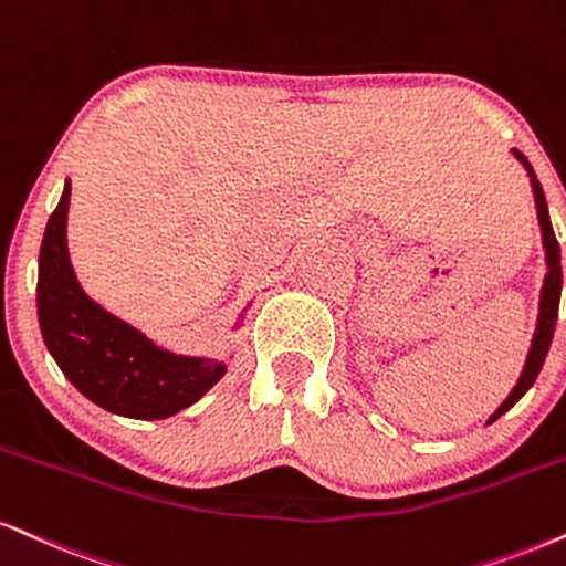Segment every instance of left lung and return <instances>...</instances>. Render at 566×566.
Segmentation results:
<instances>
[{
  "label": "left lung",
  "instance_id": "8db88e82",
  "mask_svg": "<svg viewBox=\"0 0 566 566\" xmlns=\"http://www.w3.org/2000/svg\"><path fill=\"white\" fill-rule=\"evenodd\" d=\"M514 155L522 160V166L527 168L530 181H533L535 208H537V221H541V231H543V248H546L548 274H546V279H543L541 313H537V329H535V337H533V348H530L527 364H524V371H522L520 382H516V387L512 390V395H509V398L503 400L499 411H495L493 417H490V421H495V419L501 417V413H506L509 408H512L516 400H520L522 395L530 390V387H533V382L537 379V374H541L543 360H546V356H548L551 339H554L556 316H559V297H562V253H559V242H556L554 227H551L546 195H543L541 181H537V176L533 174V166H530L527 158H524L520 149H514Z\"/></svg>",
  "mask_w": 566,
  "mask_h": 566
}]
</instances>
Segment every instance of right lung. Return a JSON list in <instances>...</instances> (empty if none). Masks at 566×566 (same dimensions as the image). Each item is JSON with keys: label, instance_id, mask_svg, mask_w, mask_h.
I'll list each match as a JSON object with an SVG mask.
<instances>
[{"label": "right lung", "instance_id": "right-lung-1", "mask_svg": "<svg viewBox=\"0 0 566 566\" xmlns=\"http://www.w3.org/2000/svg\"><path fill=\"white\" fill-rule=\"evenodd\" d=\"M71 181L52 210L39 253L36 308L52 358L88 400L132 419H166L200 400L223 364L181 358L88 301L73 274L65 244Z\"/></svg>", "mask_w": 566, "mask_h": 566}]
</instances>
